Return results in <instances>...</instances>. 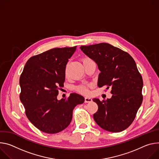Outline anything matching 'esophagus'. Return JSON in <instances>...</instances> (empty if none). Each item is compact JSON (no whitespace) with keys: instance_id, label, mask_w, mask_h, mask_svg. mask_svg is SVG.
I'll return each mask as SVG.
<instances>
[{"instance_id":"1","label":"esophagus","mask_w":159,"mask_h":159,"mask_svg":"<svg viewBox=\"0 0 159 159\" xmlns=\"http://www.w3.org/2000/svg\"><path fill=\"white\" fill-rule=\"evenodd\" d=\"M92 102V99L89 97H85L84 98V102L85 103H90Z\"/></svg>"}]
</instances>
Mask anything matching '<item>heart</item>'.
Segmentation results:
<instances>
[{
  "instance_id": "1",
  "label": "heart",
  "mask_w": 159,
  "mask_h": 159,
  "mask_svg": "<svg viewBox=\"0 0 159 159\" xmlns=\"http://www.w3.org/2000/svg\"><path fill=\"white\" fill-rule=\"evenodd\" d=\"M90 61H91V59H90V58H89V57H85V58L83 59V60H82L83 63H84V62H86ZM91 86H92L91 84H87V85L81 84V85L78 86L76 88V90H77L79 93L86 95V94L89 93V87H90Z\"/></svg>"
}]
</instances>
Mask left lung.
I'll list each match as a JSON object with an SVG mask.
<instances>
[{"mask_svg": "<svg viewBox=\"0 0 159 159\" xmlns=\"http://www.w3.org/2000/svg\"><path fill=\"white\" fill-rule=\"evenodd\" d=\"M84 54L93 60L100 73L98 86L111 88L112 96L107 100L94 98L98 111L93 114L97 124L113 133L128 128L143 101V79L128 53L107 43L81 46Z\"/></svg>", "mask_w": 159, "mask_h": 159, "instance_id": "8db88e82", "label": "left lung"}]
</instances>
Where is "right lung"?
Instances as JSON below:
<instances>
[{"instance_id":"add662e5","label":"right lung","mask_w":159,"mask_h":159,"mask_svg":"<svg viewBox=\"0 0 159 159\" xmlns=\"http://www.w3.org/2000/svg\"><path fill=\"white\" fill-rule=\"evenodd\" d=\"M76 50L73 47L54 48L30 57L20 78V100L29 120L39 130L55 134L66 129L73 111L84 102L83 96L73 93L58 100L64 86L66 66Z\"/></svg>"}]
</instances>
